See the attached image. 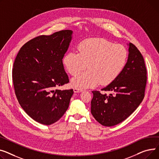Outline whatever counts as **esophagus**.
Here are the masks:
<instances>
[{"instance_id": "obj_1", "label": "esophagus", "mask_w": 159, "mask_h": 159, "mask_svg": "<svg viewBox=\"0 0 159 159\" xmlns=\"http://www.w3.org/2000/svg\"><path fill=\"white\" fill-rule=\"evenodd\" d=\"M73 90H74V92H75V93H78V92H81L83 91V90H81V89H76V88H74V89H73Z\"/></svg>"}]
</instances>
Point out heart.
<instances>
[{"instance_id": "obj_1", "label": "heart", "mask_w": 159, "mask_h": 159, "mask_svg": "<svg viewBox=\"0 0 159 159\" xmlns=\"http://www.w3.org/2000/svg\"><path fill=\"white\" fill-rule=\"evenodd\" d=\"M128 51L122 45H114L107 40L90 39L80 42L78 52L70 51L63 58L65 68L71 75L72 87L78 89L94 87L99 82L108 85L114 81L125 69L128 60Z\"/></svg>"}]
</instances>
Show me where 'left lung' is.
I'll return each instance as SVG.
<instances>
[{
  "instance_id": "obj_1",
  "label": "left lung",
  "mask_w": 159,
  "mask_h": 159,
  "mask_svg": "<svg viewBox=\"0 0 159 159\" xmlns=\"http://www.w3.org/2000/svg\"><path fill=\"white\" fill-rule=\"evenodd\" d=\"M128 57L126 66L119 76L101 90L92 91L91 113L105 126L123 122L141 104L144 97L147 72L141 53L132 43H128Z\"/></svg>"
}]
</instances>
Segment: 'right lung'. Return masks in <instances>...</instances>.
<instances>
[{
	"label": "right lung",
	"instance_id": "obj_1",
	"mask_svg": "<svg viewBox=\"0 0 159 159\" xmlns=\"http://www.w3.org/2000/svg\"><path fill=\"white\" fill-rule=\"evenodd\" d=\"M72 31L42 35L25 43L17 54L12 72L15 94L26 114L40 124L58 121L69 108L73 90H54L69 82L62 59Z\"/></svg>",
	"mask_w": 159,
	"mask_h": 159
}]
</instances>
